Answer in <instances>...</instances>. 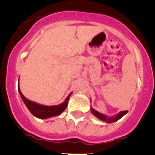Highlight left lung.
<instances>
[{
	"label": "left lung",
	"instance_id": "obj_1",
	"mask_svg": "<svg viewBox=\"0 0 155 155\" xmlns=\"http://www.w3.org/2000/svg\"><path fill=\"white\" fill-rule=\"evenodd\" d=\"M91 113L94 114V116H95L97 119H101V120L108 123H114V122H116V121L119 120V119H121L123 116H125V115L128 113V110H125V111L119 112L118 114L115 115V116H107V115H104L103 114V113H99L98 111L95 110L94 108H92V107H91Z\"/></svg>",
	"mask_w": 155,
	"mask_h": 155
}]
</instances>
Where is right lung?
<instances>
[{
	"label": "right lung",
	"instance_id": "1",
	"mask_svg": "<svg viewBox=\"0 0 155 155\" xmlns=\"http://www.w3.org/2000/svg\"><path fill=\"white\" fill-rule=\"evenodd\" d=\"M18 91L20 97H21L22 100H23V103H24L25 105L26 106V107H27L28 110H29V112H30L33 116H36V118H39V119H48V118L57 116H58V115L61 114L62 112H64V110H65L66 107H67L68 106V103L70 96L72 94V92L71 93V94L68 96L67 98L64 100V102L58 104V105L45 106L38 104V103L33 102V101H29V100H28L27 98H26V97L23 95L21 91H20L19 84Z\"/></svg>",
	"mask_w": 155,
	"mask_h": 155
}]
</instances>
